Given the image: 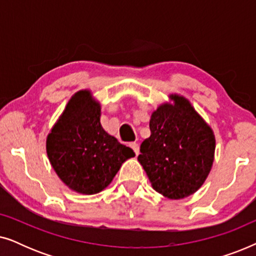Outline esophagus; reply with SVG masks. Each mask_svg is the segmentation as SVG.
Returning a JSON list of instances; mask_svg holds the SVG:
<instances>
[{"label":"esophagus","instance_id":"1","mask_svg":"<svg viewBox=\"0 0 256 256\" xmlns=\"http://www.w3.org/2000/svg\"><path fill=\"white\" fill-rule=\"evenodd\" d=\"M129 146H130V148H132V150H134V152L136 154V156H138V154H140V146H138V143L132 142V143H130V144H129Z\"/></svg>","mask_w":256,"mask_h":256}]
</instances>
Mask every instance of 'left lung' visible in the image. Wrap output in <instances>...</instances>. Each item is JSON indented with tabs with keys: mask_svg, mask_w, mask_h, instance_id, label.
I'll use <instances>...</instances> for the list:
<instances>
[{
	"mask_svg": "<svg viewBox=\"0 0 256 256\" xmlns=\"http://www.w3.org/2000/svg\"><path fill=\"white\" fill-rule=\"evenodd\" d=\"M174 104L152 112V135L142 142L138 160L154 190L169 199L194 194L204 184L214 160L216 138L190 101L171 94Z\"/></svg>",
	"mask_w": 256,
	"mask_h": 256,
	"instance_id": "obj_1",
	"label": "left lung"
}]
</instances>
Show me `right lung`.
I'll return each mask as SVG.
<instances>
[{
  "instance_id": "right-lung-1",
  "label": "right lung",
  "mask_w": 256,
  "mask_h": 256,
  "mask_svg": "<svg viewBox=\"0 0 256 256\" xmlns=\"http://www.w3.org/2000/svg\"><path fill=\"white\" fill-rule=\"evenodd\" d=\"M101 106L90 90L76 92L52 127L46 152L58 177L82 194H99L135 152L104 132Z\"/></svg>"
}]
</instances>
